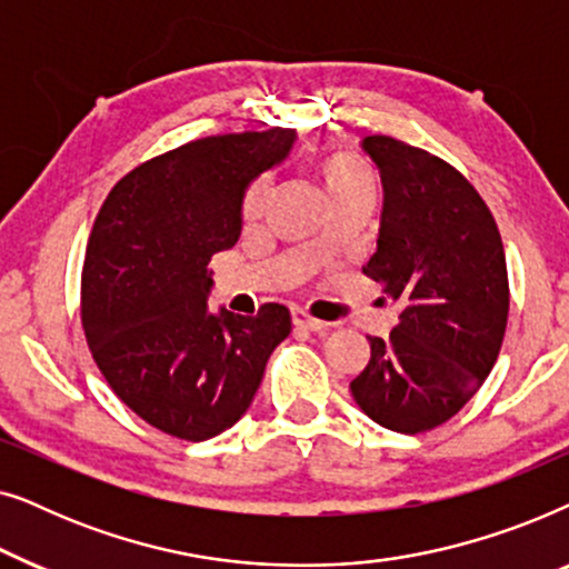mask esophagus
Listing matches in <instances>:
<instances>
[{"instance_id": "esophagus-1", "label": "esophagus", "mask_w": 569, "mask_h": 569, "mask_svg": "<svg viewBox=\"0 0 569 569\" xmlns=\"http://www.w3.org/2000/svg\"><path fill=\"white\" fill-rule=\"evenodd\" d=\"M292 323L298 326V329H306V331H321L323 326H326L323 321H318V318L308 316L302 308H295L292 310Z\"/></svg>"}]
</instances>
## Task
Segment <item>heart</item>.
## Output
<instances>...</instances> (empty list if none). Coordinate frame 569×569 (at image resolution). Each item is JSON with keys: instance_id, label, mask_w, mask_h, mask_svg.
<instances>
[{"instance_id": "obj_1", "label": "heart", "mask_w": 569, "mask_h": 569, "mask_svg": "<svg viewBox=\"0 0 569 569\" xmlns=\"http://www.w3.org/2000/svg\"><path fill=\"white\" fill-rule=\"evenodd\" d=\"M313 173L321 183L329 207L341 204V201H355V199H376V170L360 152L352 150H323L313 158ZM269 197V181L267 178H256L248 186L243 197V220H256L263 212ZM321 253V243H310L306 248L308 259Z\"/></svg>"}]
</instances>
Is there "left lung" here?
<instances>
[{
    "mask_svg": "<svg viewBox=\"0 0 569 569\" xmlns=\"http://www.w3.org/2000/svg\"><path fill=\"white\" fill-rule=\"evenodd\" d=\"M383 181L378 251L365 274L399 306L391 337H368L355 401L393 432L432 430L466 407L500 355L510 310L500 230L446 160L393 137H365Z\"/></svg>",
    "mask_w": 569,
    "mask_h": 569,
    "instance_id": "1",
    "label": "left lung"
}]
</instances>
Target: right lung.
<instances>
[{
	"instance_id": "1",
	"label": "right lung",
	"mask_w": 569,
	"mask_h": 569,
	"mask_svg": "<svg viewBox=\"0 0 569 569\" xmlns=\"http://www.w3.org/2000/svg\"><path fill=\"white\" fill-rule=\"evenodd\" d=\"M292 129L217 134L142 162L113 186L82 267V329L113 393L147 425L209 440L251 407L290 310L207 308L209 261L240 236L246 189L282 162Z\"/></svg>"
}]
</instances>
